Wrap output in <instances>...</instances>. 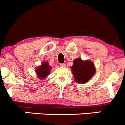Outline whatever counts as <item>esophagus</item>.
<instances>
[{
  "instance_id": "obj_1",
  "label": "esophagus",
  "mask_w": 125,
  "mask_h": 125,
  "mask_svg": "<svg viewBox=\"0 0 125 125\" xmlns=\"http://www.w3.org/2000/svg\"><path fill=\"white\" fill-rule=\"evenodd\" d=\"M60 66L62 67H65V64H64V63H62V64H60Z\"/></svg>"
}]
</instances>
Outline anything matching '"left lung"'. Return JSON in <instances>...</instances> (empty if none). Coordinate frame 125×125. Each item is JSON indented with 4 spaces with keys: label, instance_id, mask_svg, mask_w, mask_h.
Returning <instances> with one entry per match:
<instances>
[{
    "label": "left lung",
    "instance_id": "1",
    "mask_svg": "<svg viewBox=\"0 0 125 125\" xmlns=\"http://www.w3.org/2000/svg\"><path fill=\"white\" fill-rule=\"evenodd\" d=\"M74 80L78 83H86L95 73V69L91 61H83L80 58L73 61L71 67Z\"/></svg>",
    "mask_w": 125,
    "mask_h": 125
}]
</instances>
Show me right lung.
<instances>
[{"mask_svg":"<svg viewBox=\"0 0 125 125\" xmlns=\"http://www.w3.org/2000/svg\"><path fill=\"white\" fill-rule=\"evenodd\" d=\"M51 67L49 65V62H44L40 67L36 69V73L40 79H44L49 74Z\"/></svg>","mask_w":125,"mask_h":125,"instance_id":"add662e5","label":"right lung"}]
</instances>
